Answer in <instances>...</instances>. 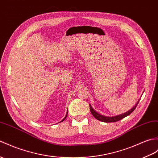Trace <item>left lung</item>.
<instances>
[{"label": "left lung", "instance_id": "1", "mask_svg": "<svg viewBox=\"0 0 158 158\" xmlns=\"http://www.w3.org/2000/svg\"><path fill=\"white\" fill-rule=\"evenodd\" d=\"M139 100L137 102L136 104H135L133 108H132L131 110H129V111H127L123 114H121L115 116H106L102 115V114H100L98 113L96 111H95L94 108L91 107V104H89V108H90L91 113L92 114V115L97 120H100V121H102V122H104V123H114V122H116V121H118L121 119H123L124 118V117H126L127 116H129V114H131L135 110V109L136 108L137 104H139Z\"/></svg>", "mask_w": 158, "mask_h": 158}]
</instances>
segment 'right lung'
Returning a JSON list of instances; mask_svg holds the SVG:
<instances>
[{"label":"right lung","instance_id":"right-lung-1","mask_svg":"<svg viewBox=\"0 0 158 158\" xmlns=\"http://www.w3.org/2000/svg\"><path fill=\"white\" fill-rule=\"evenodd\" d=\"M67 114H68V110H67V114H66V116H65V117H64V118H63V119H62L61 121H60V123H61V122H62V121H63V120H65V118H67Z\"/></svg>","mask_w":158,"mask_h":158}]
</instances>
